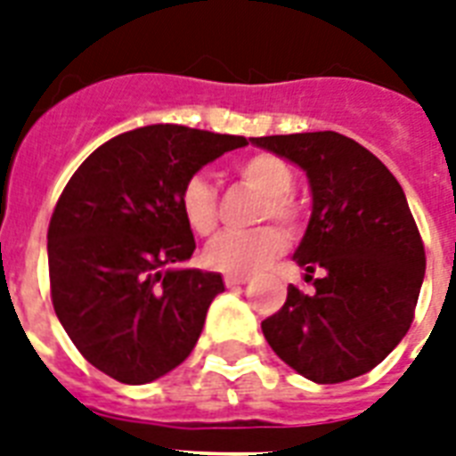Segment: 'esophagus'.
Returning <instances> with one entry per match:
<instances>
[{
    "mask_svg": "<svg viewBox=\"0 0 456 456\" xmlns=\"http://www.w3.org/2000/svg\"><path fill=\"white\" fill-rule=\"evenodd\" d=\"M248 274H227V277H224V284L229 286V289H232V286H241V284H246V281H248Z\"/></svg>",
    "mask_w": 456,
    "mask_h": 456,
    "instance_id": "esophagus-1",
    "label": "esophagus"
}]
</instances>
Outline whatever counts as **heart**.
<instances>
[{"instance_id":"heart-1","label":"heart","mask_w":456,"mask_h":456,"mask_svg":"<svg viewBox=\"0 0 456 456\" xmlns=\"http://www.w3.org/2000/svg\"><path fill=\"white\" fill-rule=\"evenodd\" d=\"M236 175L243 184L265 196L263 220H277L289 229L298 224V206L289 196L293 186V172L286 160L274 153H253L236 163ZM179 210L186 227L193 234L208 236L217 224V193L203 175H193L179 191ZM286 250V236L277 227H263L256 232H224L215 236L203 248V263L210 270L227 274H250L279 257Z\"/></svg>"}]
</instances>
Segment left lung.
<instances>
[{
	"label": "left lung",
	"mask_w": 456,
	"mask_h": 456,
	"mask_svg": "<svg viewBox=\"0 0 456 456\" xmlns=\"http://www.w3.org/2000/svg\"><path fill=\"white\" fill-rule=\"evenodd\" d=\"M307 175L312 215L293 260L314 293L289 286L263 322L270 347L314 383L371 371L410 331L426 253L403 186L371 151L338 132L250 139Z\"/></svg>",
	"instance_id": "8db88e82"
}]
</instances>
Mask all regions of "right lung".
Masks as SVG:
<instances>
[{
    "label": "right lung",
    "instance_id": "right-lung-1",
    "mask_svg": "<svg viewBox=\"0 0 456 456\" xmlns=\"http://www.w3.org/2000/svg\"><path fill=\"white\" fill-rule=\"evenodd\" d=\"M248 142L146 125L109 139L75 170L49 222V281L61 326L99 371L142 386L191 354L224 281L179 267L196 248L179 191Z\"/></svg>",
    "mask_w": 456,
    "mask_h": 456
}]
</instances>
